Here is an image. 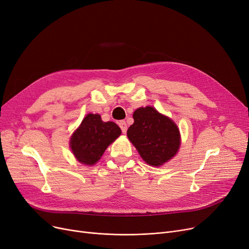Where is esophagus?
Wrapping results in <instances>:
<instances>
[{
	"mask_svg": "<svg viewBox=\"0 0 249 249\" xmlns=\"http://www.w3.org/2000/svg\"><path fill=\"white\" fill-rule=\"evenodd\" d=\"M119 126H120L122 132L125 134L126 131H127V124H126V122L125 121H120V122H119Z\"/></svg>",
	"mask_w": 249,
	"mask_h": 249,
	"instance_id": "34e87169",
	"label": "esophagus"
}]
</instances>
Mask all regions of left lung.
Returning <instances> with one entry per match:
<instances>
[{
    "label": "left lung",
    "instance_id": "1",
    "mask_svg": "<svg viewBox=\"0 0 249 249\" xmlns=\"http://www.w3.org/2000/svg\"><path fill=\"white\" fill-rule=\"evenodd\" d=\"M127 130L129 140L150 166L159 167L176 155L180 146L177 125L153 107H139Z\"/></svg>",
    "mask_w": 249,
    "mask_h": 249
}]
</instances>
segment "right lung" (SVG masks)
I'll return each instance as SVG.
<instances>
[{
    "mask_svg": "<svg viewBox=\"0 0 249 249\" xmlns=\"http://www.w3.org/2000/svg\"><path fill=\"white\" fill-rule=\"evenodd\" d=\"M120 134L121 129L116 123L104 122L100 115L89 114L73 133L70 146L80 163L91 166Z\"/></svg>",
    "mask_w": 249,
    "mask_h": 249,
    "instance_id": "1",
    "label": "right lung"
}]
</instances>
